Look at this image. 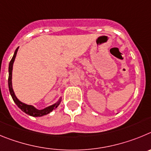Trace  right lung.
Returning a JSON list of instances; mask_svg holds the SVG:
<instances>
[{
  "mask_svg": "<svg viewBox=\"0 0 151 151\" xmlns=\"http://www.w3.org/2000/svg\"><path fill=\"white\" fill-rule=\"evenodd\" d=\"M19 47H17L16 50H15L14 55H13V58H12L11 61L9 62V77H8V86H9V93L11 95L12 98H13V100L14 101V102L16 103V104L18 106L19 108L23 111L25 112V114H27L28 115L30 116H44V115H47L48 114H50V112H52L54 109L57 108V107L60 104L61 101H62V97L59 98V99L55 103H54L52 105L48 106L47 108H43V109L39 110L37 108H36L35 106L31 105V104H27L25 103H23L20 101L18 98L16 97V94H15L14 91L13 89V83H12V77H13V63L15 62V59H16V54L18 52Z\"/></svg>",
  "mask_w": 151,
  "mask_h": 151,
  "instance_id": "1",
  "label": "right lung"
}]
</instances>
